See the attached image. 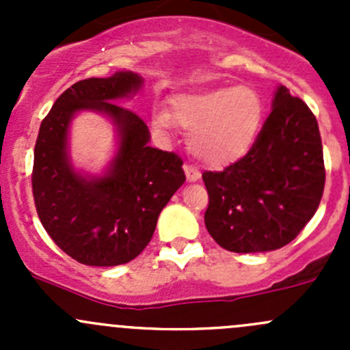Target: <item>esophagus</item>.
<instances>
[{"mask_svg":"<svg viewBox=\"0 0 350 350\" xmlns=\"http://www.w3.org/2000/svg\"><path fill=\"white\" fill-rule=\"evenodd\" d=\"M185 172H186V178H188V181H200L201 178V172L198 171L196 167H193V165L189 164H185Z\"/></svg>","mask_w":350,"mask_h":350,"instance_id":"34e87169","label":"esophagus"}]
</instances>
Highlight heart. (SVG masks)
<instances>
[{"label": "heart", "mask_w": 350, "mask_h": 350, "mask_svg": "<svg viewBox=\"0 0 350 350\" xmlns=\"http://www.w3.org/2000/svg\"><path fill=\"white\" fill-rule=\"evenodd\" d=\"M262 98L250 86L215 88L171 100V116L189 130V150L208 165H225L249 152L262 122ZM171 116L155 111L157 132L171 129Z\"/></svg>", "instance_id": "heart-1"}]
</instances>
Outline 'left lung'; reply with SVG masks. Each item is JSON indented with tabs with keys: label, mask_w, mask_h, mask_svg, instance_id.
<instances>
[{
	"label": "left lung",
	"mask_w": 350,
	"mask_h": 350,
	"mask_svg": "<svg viewBox=\"0 0 350 350\" xmlns=\"http://www.w3.org/2000/svg\"><path fill=\"white\" fill-rule=\"evenodd\" d=\"M204 225L230 252H267L289 243L319 208L325 165L312 109L286 86L256 142L224 171H204Z\"/></svg>",
	"instance_id": "1"
}]
</instances>
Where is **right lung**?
I'll use <instances>...</instances> for the list:
<instances>
[{
	"label": "right lung",
	"mask_w": 350,
	"mask_h": 350,
	"mask_svg": "<svg viewBox=\"0 0 350 350\" xmlns=\"http://www.w3.org/2000/svg\"><path fill=\"white\" fill-rule=\"evenodd\" d=\"M144 79L132 70L77 81L42 120L33 152L35 208L62 250L86 266H118L135 259L152 239L159 213L186 181L183 159L149 146L146 122L115 103L135 94ZM109 116L119 152L100 178L76 173L66 154V133L77 111Z\"/></svg>",
	"instance_id": "right-lung-1"
}]
</instances>
